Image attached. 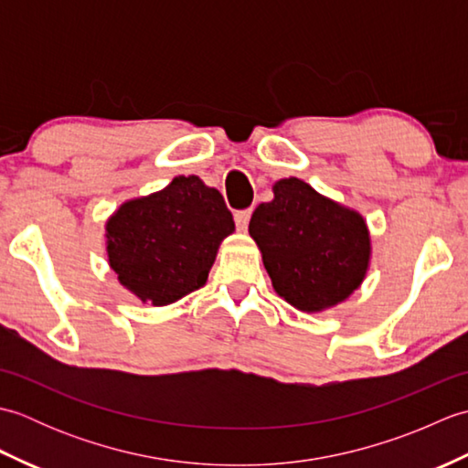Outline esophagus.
<instances>
[{"instance_id": "obj_1", "label": "esophagus", "mask_w": 468, "mask_h": 468, "mask_svg": "<svg viewBox=\"0 0 468 468\" xmlns=\"http://www.w3.org/2000/svg\"><path fill=\"white\" fill-rule=\"evenodd\" d=\"M250 218H251V211L250 208H243V211H237L235 213V225L239 231H245L247 225H250Z\"/></svg>"}]
</instances>
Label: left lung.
Returning <instances> with one entry per match:
<instances>
[{"mask_svg": "<svg viewBox=\"0 0 468 468\" xmlns=\"http://www.w3.org/2000/svg\"><path fill=\"white\" fill-rule=\"evenodd\" d=\"M273 195L255 208L250 233L275 292L303 312L344 302L370 260L364 218L293 176L275 183Z\"/></svg>", "mask_w": 468, "mask_h": 468, "instance_id": "left-lung-1", "label": "left lung"}]
</instances>
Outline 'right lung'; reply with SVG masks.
<instances>
[{
	"label": "right lung",
	"mask_w": 468,
	"mask_h": 468,
	"mask_svg": "<svg viewBox=\"0 0 468 468\" xmlns=\"http://www.w3.org/2000/svg\"><path fill=\"white\" fill-rule=\"evenodd\" d=\"M233 215L198 176H176L163 191L124 203L106 225L108 261L126 290L166 305L205 285Z\"/></svg>",
	"instance_id": "right-lung-1"
}]
</instances>
